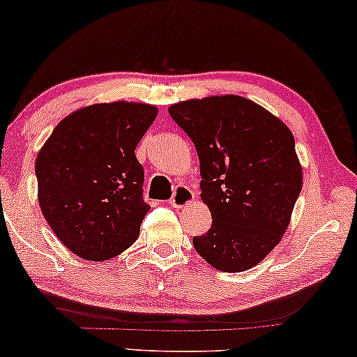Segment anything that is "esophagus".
<instances>
[{
  "label": "esophagus",
  "instance_id": "obj_1",
  "mask_svg": "<svg viewBox=\"0 0 357 357\" xmlns=\"http://www.w3.org/2000/svg\"><path fill=\"white\" fill-rule=\"evenodd\" d=\"M193 202H195L193 192L187 187H182V185L174 190L172 198H170V204H172L174 208H185L188 206V204H192Z\"/></svg>",
  "mask_w": 357,
  "mask_h": 357
}]
</instances>
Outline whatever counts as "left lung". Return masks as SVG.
<instances>
[{"label":"left lung","mask_w":357,"mask_h":357,"mask_svg":"<svg viewBox=\"0 0 357 357\" xmlns=\"http://www.w3.org/2000/svg\"><path fill=\"white\" fill-rule=\"evenodd\" d=\"M169 114L197 148L213 218L211 229L193 237L195 250L219 271L250 270L280 243L302 190L294 136L241 96L183 100Z\"/></svg>","instance_id":"obj_1"}]
</instances>
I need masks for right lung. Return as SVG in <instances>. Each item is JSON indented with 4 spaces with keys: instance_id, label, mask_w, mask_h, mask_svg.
<instances>
[{
    "instance_id": "right-lung-1",
    "label": "right lung",
    "mask_w": 357,
    "mask_h": 357,
    "mask_svg": "<svg viewBox=\"0 0 357 357\" xmlns=\"http://www.w3.org/2000/svg\"><path fill=\"white\" fill-rule=\"evenodd\" d=\"M158 109L139 102L82 107L63 119L38 151V204L68 250L91 261L131 247L149 204L135 149Z\"/></svg>"
}]
</instances>
